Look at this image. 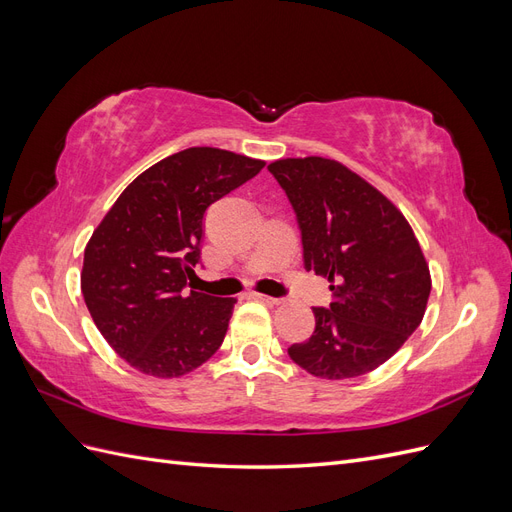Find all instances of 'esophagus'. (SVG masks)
Segmentation results:
<instances>
[{
  "mask_svg": "<svg viewBox=\"0 0 512 512\" xmlns=\"http://www.w3.org/2000/svg\"><path fill=\"white\" fill-rule=\"evenodd\" d=\"M252 297L262 301V303H267V305H280L282 303V299H275V297H269V294H260V292H254Z\"/></svg>",
  "mask_w": 512,
  "mask_h": 512,
  "instance_id": "34e87169",
  "label": "esophagus"
}]
</instances>
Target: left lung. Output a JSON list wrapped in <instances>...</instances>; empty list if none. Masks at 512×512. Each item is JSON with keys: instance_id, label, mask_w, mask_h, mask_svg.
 Listing matches in <instances>:
<instances>
[{"instance_id": "8db88e82", "label": "left lung", "mask_w": 512, "mask_h": 512, "mask_svg": "<svg viewBox=\"0 0 512 512\" xmlns=\"http://www.w3.org/2000/svg\"><path fill=\"white\" fill-rule=\"evenodd\" d=\"M297 213L303 262L329 280L333 301L312 307L314 335L288 348L316 378L369 374L425 316L431 275L408 220L374 185L329 158L269 164Z\"/></svg>"}]
</instances>
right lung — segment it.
I'll list each match as a JSON object with an SVG mask.
<instances>
[{
    "mask_svg": "<svg viewBox=\"0 0 512 512\" xmlns=\"http://www.w3.org/2000/svg\"><path fill=\"white\" fill-rule=\"evenodd\" d=\"M262 166L226 149H183L138 175L94 230L83 297L98 331L134 369L179 378L222 346L237 299L183 288L200 260L207 207Z\"/></svg>",
    "mask_w": 512,
    "mask_h": 512,
    "instance_id": "right-lung-1",
    "label": "right lung"
}]
</instances>
